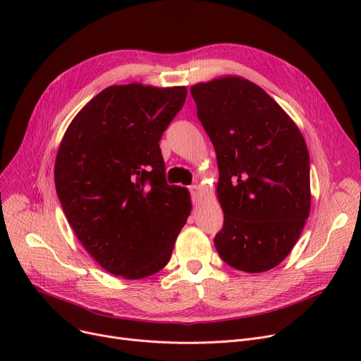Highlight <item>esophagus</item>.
<instances>
[{"instance_id": "34e87169", "label": "esophagus", "mask_w": 361, "mask_h": 361, "mask_svg": "<svg viewBox=\"0 0 361 361\" xmlns=\"http://www.w3.org/2000/svg\"><path fill=\"white\" fill-rule=\"evenodd\" d=\"M188 190H190V193H192L193 203H197V202H199V199H200V195H202V188H200V185L193 184V185L188 187Z\"/></svg>"}]
</instances>
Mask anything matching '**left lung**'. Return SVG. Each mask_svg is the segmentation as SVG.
Instances as JSON below:
<instances>
[{
  "mask_svg": "<svg viewBox=\"0 0 361 361\" xmlns=\"http://www.w3.org/2000/svg\"><path fill=\"white\" fill-rule=\"evenodd\" d=\"M219 169L224 226L215 247L260 274L286 259L310 214V158L297 124L260 86L224 75L190 87Z\"/></svg>",
  "mask_w": 361,
  "mask_h": 361,
  "instance_id": "8db88e82",
  "label": "left lung"
}]
</instances>
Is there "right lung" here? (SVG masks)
Segmentation results:
<instances>
[{
    "label": "right lung",
    "mask_w": 361,
    "mask_h": 361,
    "mask_svg": "<svg viewBox=\"0 0 361 361\" xmlns=\"http://www.w3.org/2000/svg\"><path fill=\"white\" fill-rule=\"evenodd\" d=\"M184 86L114 85L73 118L54 178L68 224L101 267L126 279L159 272L192 212L190 193L165 181L162 133Z\"/></svg>",
    "instance_id": "1"
}]
</instances>
